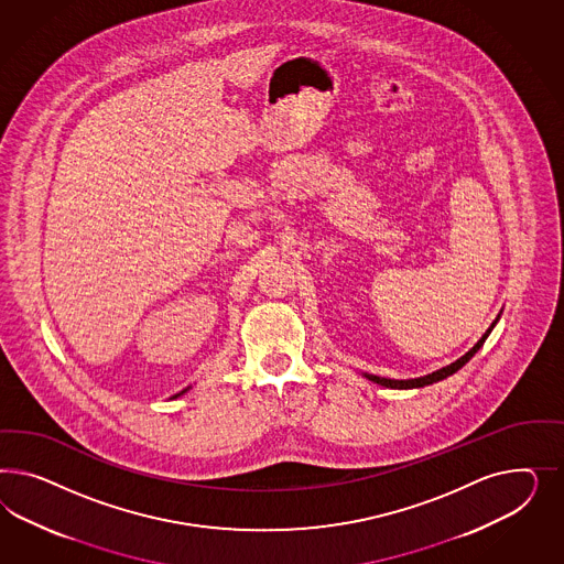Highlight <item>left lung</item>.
<instances>
[{"label":"left lung","instance_id":"left-lung-1","mask_svg":"<svg viewBox=\"0 0 564 564\" xmlns=\"http://www.w3.org/2000/svg\"><path fill=\"white\" fill-rule=\"evenodd\" d=\"M498 321V318H496ZM495 326V323H492ZM490 335V328L486 330V335L479 339L463 358L457 359V361H453L451 366H446V368H441V370H436V372H432V375L422 376V378H413V380H393V378H380V376L375 375H366V378H370L372 382H378V384H382V387H391V389H415V387H426V384H432V382H438V380H443L446 376L453 375V372H457L459 368H463L469 359L474 358V354L478 351L479 347L484 345L486 341V337Z\"/></svg>","mask_w":564,"mask_h":564}]
</instances>
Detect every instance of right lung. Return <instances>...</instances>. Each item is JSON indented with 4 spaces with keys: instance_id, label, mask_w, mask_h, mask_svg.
<instances>
[{
    "instance_id": "1",
    "label": "right lung",
    "mask_w": 564,
    "mask_h": 564,
    "mask_svg": "<svg viewBox=\"0 0 564 564\" xmlns=\"http://www.w3.org/2000/svg\"><path fill=\"white\" fill-rule=\"evenodd\" d=\"M182 393H184V391H182Z\"/></svg>"
}]
</instances>
